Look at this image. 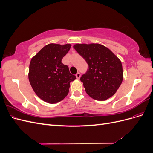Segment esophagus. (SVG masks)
<instances>
[{"instance_id": "esophagus-1", "label": "esophagus", "mask_w": 153, "mask_h": 153, "mask_svg": "<svg viewBox=\"0 0 153 153\" xmlns=\"http://www.w3.org/2000/svg\"><path fill=\"white\" fill-rule=\"evenodd\" d=\"M80 76H81V74L80 73H77L76 74V77L77 78V79H80Z\"/></svg>"}]
</instances>
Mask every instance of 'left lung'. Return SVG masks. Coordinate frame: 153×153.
<instances>
[{"mask_svg":"<svg viewBox=\"0 0 153 153\" xmlns=\"http://www.w3.org/2000/svg\"><path fill=\"white\" fill-rule=\"evenodd\" d=\"M73 48L89 65L80 78L87 94L98 101L112 97L123 80L120 59L108 48L98 43L76 44Z\"/></svg>","mask_w":153,"mask_h":153,"instance_id":"8db88e82","label":"left lung"}]
</instances>
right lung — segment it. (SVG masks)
<instances>
[{"mask_svg": "<svg viewBox=\"0 0 153 153\" xmlns=\"http://www.w3.org/2000/svg\"><path fill=\"white\" fill-rule=\"evenodd\" d=\"M71 46L48 44L31 59L29 82L36 95L45 102L53 104L62 101L68 94L70 82L76 78L62 63Z\"/></svg>", "mask_w": 153, "mask_h": 153, "instance_id": "right-lung-1", "label": "right lung"}]
</instances>
